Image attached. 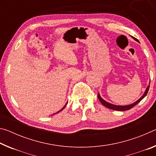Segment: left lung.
Masks as SVG:
<instances>
[{
    "label": "left lung",
    "instance_id": "left-lung-1",
    "mask_svg": "<svg viewBox=\"0 0 156 156\" xmlns=\"http://www.w3.org/2000/svg\"><path fill=\"white\" fill-rule=\"evenodd\" d=\"M132 38H133L135 41L139 42L138 39L134 38V37H132ZM149 86H150V83H149V85H148V87H147L146 90H145L144 94L142 95V96L140 98L138 99L136 102H133V103H132L131 105H125V106H119V105H115L109 103V102H106L105 100H103L101 97H100L99 93H98V99L100 101V102H101V103L105 107L109 108V109H113V110H115V111H120V112H123V111H126V110H129V109H131V108H133L134 106H135V105H136L137 104L139 103V102H140L141 100L143 99L145 96H147V94L148 93V91H149Z\"/></svg>",
    "mask_w": 156,
    "mask_h": 156
}]
</instances>
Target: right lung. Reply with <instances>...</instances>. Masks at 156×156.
Masks as SVG:
<instances>
[{
  "mask_svg": "<svg viewBox=\"0 0 156 156\" xmlns=\"http://www.w3.org/2000/svg\"><path fill=\"white\" fill-rule=\"evenodd\" d=\"M66 105H67V104H66ZM66 105H65V106H64V107H62V109H60V111H58V112H56V113H58V112H61V111H62V110H63V109H65V106H66ZM56 113H54V114H56Z\"/></svg>",
  "mask_w": 156,
  "mask_h": 156,
  "instance_id": "add662e5",
  "label": "right lung"
}]
</instances>
